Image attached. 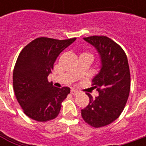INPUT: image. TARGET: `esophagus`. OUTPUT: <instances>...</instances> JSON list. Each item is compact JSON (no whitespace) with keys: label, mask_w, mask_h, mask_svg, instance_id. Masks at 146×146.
<instances>
[{"label":"esophagus","mask_w":146,"mask_h":146,"mask_svg":"<svg viewBox=\"0 0 146 146\" xmlns=\"http://www.w3.org/2000/svg\"><path fill=\"white\" fill-rule=\"evenodd\" d=\"M70 93H71L72 95H77V94L79 93V91H77V90H76V89H71Z\"/></svg>","instance_id":"esophagus-1"}]
</instances>
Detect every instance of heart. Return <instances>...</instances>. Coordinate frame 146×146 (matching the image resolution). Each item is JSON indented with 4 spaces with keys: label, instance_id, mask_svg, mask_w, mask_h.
Listing matches in <instances>:
<instances>
[{
    "label": "heart",
    "instance_id": "b5f03b06",
    "mask_svg": "<svg viewBox=\"0 0 146 146\" xmlns=\"http://www.w3.org/2000/svg\"><path fill=\"white\" fill-rule=\"evenodd\" d=\"M86 53V54H88V55H91V56L93 57V55H92V54H90V53Z\"/></svg>",
    "mask_w": 146,
    "mask_h": 146
}]
</instances>
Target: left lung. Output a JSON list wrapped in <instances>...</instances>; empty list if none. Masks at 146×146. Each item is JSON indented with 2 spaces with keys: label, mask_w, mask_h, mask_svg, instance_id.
I'll return each mask as SVG.
<instances>
[{
  "label": "left lung",
  "mask_w": 146,
  "mask_h": 146,
  "mask_svg": "<svg viewBox=\"0 0 146 146\" xmlns=\"http://www.w3.org/2000/svg\"><path fill=\"white\" fill-rule=\"evenodd\" d=\"M84 40L97 48L101 58V70L92 85L99 96L89 93V103L81 110L83 119L93 127L106 126L117 119L125 107L130 92V70L125 52L109 37L93 36Z\"/></svg>",
  "instance_id": "1"
}]
</instances>
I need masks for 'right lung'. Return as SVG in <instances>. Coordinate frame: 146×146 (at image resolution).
Instances as JSON below:
<instances>
[{
  "label": "right lung",
  "instance_id": "right-lung-1",
  "mask_svg": "<svg viewBox=\"0 0 146 146\" xmlns=\"http://www.w3.org/2000/svg\"><path fill=\"white\" fill-rule=\"evenodd\" d=\"M76 39L39 37L20 52L13 72V86L18 102L29 118L46 122L58 115L62 102L70 89L53 87L48 76L60 53Z\"/></svg>",
  "mask_w": 146,
  "mask_h": 146
}]
</instances>
